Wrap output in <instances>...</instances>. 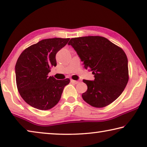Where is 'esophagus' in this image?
I'll use <instances>...</instances> for the list:
<instances>
[{"label":"esophagus","mask_w":147,"mask_h":147,"mask_svg":"<svg viewBox=\"0 0 147 147\" xmlns=\"http://www.w3.org/2000/svg\"><path fill=\"white\" fill-rule=\"evenodd\" d=\"M71 82L73 83V84H78L79 82L76 81V80H71Z\"/></svg>","instance_id":"esophagus-1"}]
</instances>
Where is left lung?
I'll return each instance as SVG.
<instances>
[{"label": "left lung", "instance_id": "8db88e82", "mask_svg": "<svg viewBox=\"0 0 147 147\" xmlns=\"http://www.w3.org/2000/svg\"><path fill=\"white\" fill-rule=\"evenodd\" d=\"M68 45L76 52L84 68L94 74V80H83L88 86L82 94L84 100L95 108L115 101L128 81V59L123 50L100 36L72 38Z\"/></svg>", "mask_w": 147, "mask_h": 147}]
</instances>
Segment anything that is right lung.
<instances>
[{"mask_svg":"<svg viewBox=\"0 0 147 147\" xmlns=\"http://www.w3.org/2000/svg\"><path fill=\"white\" fill-rule=\"evenodd\" d=\"M69 38L43 39L28 47L19 56L16 65L17 87L21 97L30 106L47 110L58 103L69 78L56 80L49 76L56 66V54Z\"/></svg>","mask_w":147,"mask_h":147,"instance_id":"1","label":"right lung"}]
</instances>
